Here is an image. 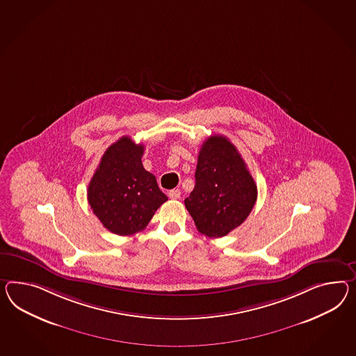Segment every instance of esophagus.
Wrapping results in <instances>:
<instances>
[{"label":"esophagus","mask_w":356,"mask_h":356,"mask_svg":"<svg viewBox=\"0 0 356 356\" xmlns=\"http://www.w3.org/2000/svg\"><path fill=\"white\" fill-rule=\"evenodd\" d=\"M169 197H170L172 200L179 199V197H181V191H179V190H172V191H169Z\"/></svg>","instance_id":"esophagus-1"}]
</instances>
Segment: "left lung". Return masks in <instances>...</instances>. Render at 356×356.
<instances>
[{"label":"left lung","instance_id":"obj_1","mask_svg":"<svg viewBox=\"0 0 356 356\" xmlns=\"http://www.w3.org/2000/svg\"><path fill=\"white\" fill-rule=\"evenodd\" d=\"M195 179L184 205L202 235L226 236L254 207V179L236 147L223 136H211L202 143Z\"/></svg>","mask_w":356,"mask_h":356}]
</instances>
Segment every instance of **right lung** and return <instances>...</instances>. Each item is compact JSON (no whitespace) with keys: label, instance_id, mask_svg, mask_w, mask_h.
I'll return each instance as SVG.
<instances>
[{"label":"right lung","instance_id":"add662e5","mask_svg":"<svg viewBox=\"0 0 356 356\" xmlns=\"http://www.w3.org/2000/svg\"><path fill=\"white\" fill-rule=\"evenodd\" d=\"M143 145L120 138L111 145L88 188V201L102 225L120 236L145 229L165 201L156 177L142 164Z\"/></svg>","mask_w":356,"mask_h":356}]
</instances>
